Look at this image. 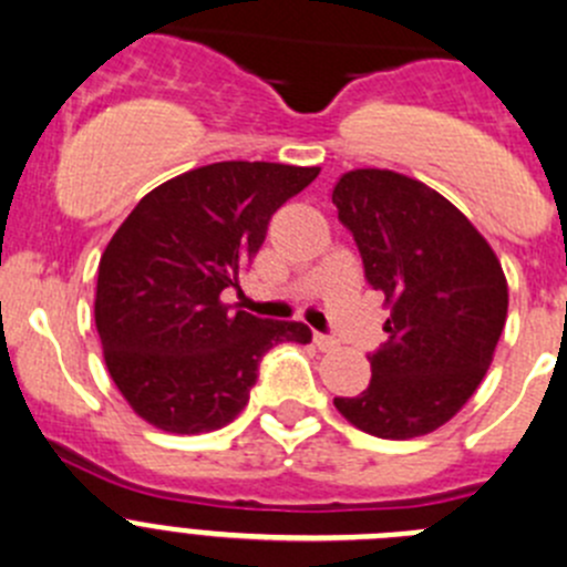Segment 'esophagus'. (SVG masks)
I'll return each instance as SVG.
<instances>
[{"label":"esophagus","mask_w":567,"mask_h":567,"mask_svg":"<svg viewBox=\"0 0 567 567\" xmlns=\"http://www.w3.org/2000/svg\"><path fill=\"white\" fill-rule=\"evenodd\" d=\"M312 343H316L318 349H321V351H332V349H338V340L329 338V334H321V332L312 334Z\"/></svg>","instance_id":"esophagus-1"}]
</instances>
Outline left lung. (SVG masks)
Returning <instances> with one entry per match:
<instances>
[{
    "label": "left lung",
    "instance_id": "8db88e82",
    "mask_svg": "<svg viewBox=\"0 0 567 567\" xmlns=\"http://www.w3.org/2000/svg\"><path fill=\"white\" fill-rule=\"evenodd\" d=\"M368 282L393 305L388 343L360 395L340 415L384 441L430 435L452 421L491 368L507 321V277L485 235L437 190L388 168H354L334 183Z\"/></svg>",
    "mask_w": 567,
    "mask_h": 567
}]
</instances>
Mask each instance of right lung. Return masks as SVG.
Segmentation results:
<instances>
[{"label":"right lung","instance_id":"right-lung-1","mask_svg":"<svg viewBox=\"0 0 567 567\" xmlns=\"http://www.w3.org/2000/svg\"><path fill=\"white\" fill-rule=\"evenodd\" d=\"M318 166L224 161L137 202L99 260L93 318L104 365L135 415L172 435L227 426L249 404L260 357L310 343L301 321L224 305L266 240L274 213Z\"/></svg>","mask_w":567,"mask_h":567}]
</instances>
